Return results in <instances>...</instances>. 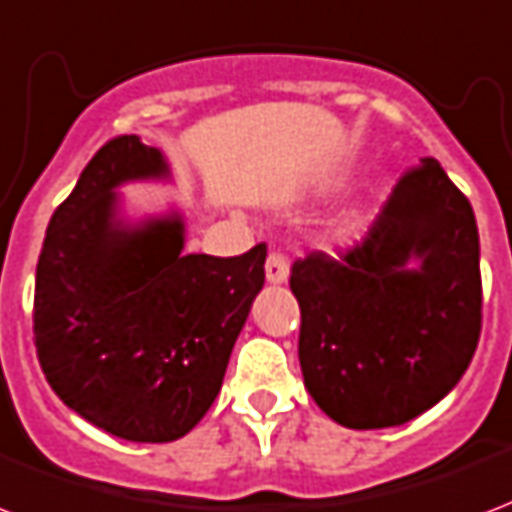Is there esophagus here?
Masks as SVG:
<instances>
[{"label": "esophagus", "instance_id": "34e87169", "mask_svg": "<svg viewBox=\"0 0 512 512\" xmlns=\"http://www.w3.org/2000/svg\"><path fill=\"white\" fill-rule=\"evenodd\" d=\"M264 272H267V280L270 283H286L288 280V259L283 253L272 251L267 264H264Z\"/></svg>", "mask_w": 512, "mask_h": 512}]
</instances>
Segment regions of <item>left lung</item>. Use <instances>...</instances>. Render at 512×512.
Returning <instances> with one entry per match:
<instances>
[{
	"label": "left lung",
	"instance_id": "obj_1",
	"mask_svg": "<svg viewBox=\"0 0 512 512\" xmlns=\"http://www.w3.org/2000/svg\"><path fill=\"white\" fill-rule=\"evenodd\" d=\"M288 283L302 310L307 391L348 429L413 421L459 383L478 348V224L434 159L399 178L359 245L297 259Z\"/></svg>",
	"mask_w": 512,
	"mask_h": 512
}]
</instances>
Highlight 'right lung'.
<instances>
[{"label":"right lung","mask_w":512,"mask_h":512,"mask_svg":"<svg viewBox=\"0 0 512 512\" xmlns=\"http://www.w3.org/2000/svg\"><path fill=\"white\" fill-rule=\"evenodd\" d=\"M137 134L105 142L53 213L34 283V345L51 388L88 424L172 443L202 421L264 286L267 245L183 253L180 213L129 224L118 186L167 180Z\"/></svg>","instance_id":"right-lung-1"}]
</instances>
